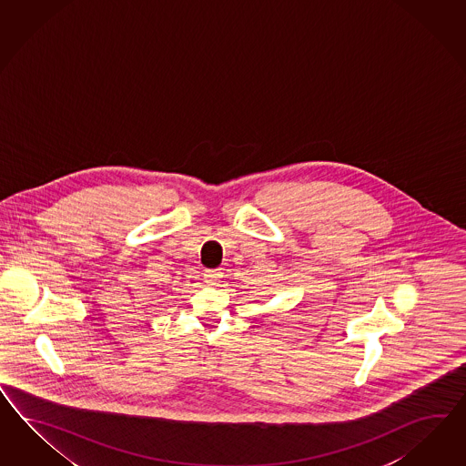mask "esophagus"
Returning <instances> with one entry per match:
<instances>
[{
  "label": "esophagus",
  "instance_id": "obj_1",
  "mask_svg": "<svg viewBox=\"0 0 466 466\" xmlns=\"http://www.w3.org/2000/svg\"><path fill=\"white\" fill-rule=\"evenodd\" d=\"M222 279V271L220 269H208L205 271V283L210 287H217Z\"/></svg>",
  "mask_w": 466,
  "mask_h": 466
}]
</instances>
